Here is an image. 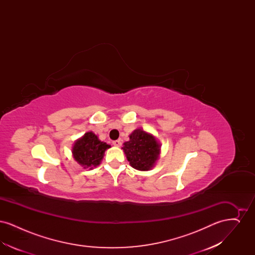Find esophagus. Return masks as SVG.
Segmentation results:
<instances>
[{"label":"esophagus","mask_w":255,"mask_h":255,"mask_svg":"<svg viewBox=\"0 0 255 255\" xmlns=\"http://www.w3.org/2000/svg\"><path fill=\"white\" fill-rule=\"evenodd\" d=\"M113 145L116 147H121L122 146V141L121 140H114L113 141Z\"/></svg>","instance_id":"obj_1"}]
</instances>
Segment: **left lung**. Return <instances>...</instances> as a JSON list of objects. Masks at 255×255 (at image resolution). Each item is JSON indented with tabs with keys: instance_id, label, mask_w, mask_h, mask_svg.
<instances>
[{
	"instance_id": "8db88e82",
	"label": "left lung",
	"mask_w": 255,
	"mask_h": 255,
	"mask_svg": "<svg viewBox=\"0 0 255 255\" xmlns=\"http://www.w3.org/2000/svg\"><path fill=\"white\" fill-rule=\"evenodd\" d=\"M122 149L133 168L148 171L158 159L160 144L153 134L136 129L130 134V140L123 143Z\"/></svg>"
}]
</instances>
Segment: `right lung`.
I'll return each mask as SVG.
<instances>
[{"label": "right lung", "instance_id": "obj_1", "mask_svg": "<svg viewBox=\"0 0 255 255\" xmlns=\"http://www.w3.org/2000/svg\"><path fill=\"white\" fill-rule=\"evenodd\" d=\"M111 145L98 139L93 132L86 133L77 139L73 147V158L84 168L92 169L97 166Z\"/></svg>", "mask_w": 255, "mask_h": 255}]
</instances>
